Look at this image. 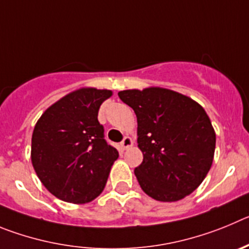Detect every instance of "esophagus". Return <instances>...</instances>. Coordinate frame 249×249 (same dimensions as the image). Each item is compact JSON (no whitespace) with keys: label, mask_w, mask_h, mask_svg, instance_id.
Wrapping results in <instances>:
<instances>
[{"label":"esophagus","mask_w":249,"mask_h":249,"mask_svg":"<svg viewBox=\"0 0 249 249\" xmlns=\"http://www.w3.org/2000/svg\"><path fill=\"white\" fill-rule=\"evenodd\" d=\"M131 145H133V140H131V138H129V136H125V138L123 139L122 142H120L122 150H126L127 147H130Z\"/></svg>","instance_id":"1"}]
</instances>
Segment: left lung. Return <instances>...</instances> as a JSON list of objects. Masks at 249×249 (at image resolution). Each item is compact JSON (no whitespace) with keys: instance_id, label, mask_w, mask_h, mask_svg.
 <instances>
[{"instance_id":"left-lung-1","label":"left lung","mask_w":249,"mask_h":249,"mask_svg":"<svg viewBox=\"0 0 249 249\" xmlns=\"http://www.w3.org/2000/svg\"><path fill=\"white\" fill-rule=\"evenodd\" d=\"M138 118L142 162L134 172L142 191L162 202L178 201L201 185L213 161L216 134L205 109L163 88L123 90Z\"/></svg>"}]
</instances>
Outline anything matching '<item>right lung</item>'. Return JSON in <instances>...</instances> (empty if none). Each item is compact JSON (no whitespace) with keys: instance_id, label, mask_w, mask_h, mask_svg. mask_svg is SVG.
I'll return each mask as SVG.
<instances>
[{"instance_id":"1","label":"right lung","mask_w":249,"mask_h":249,"mask_svg":"<svg viewBox=\"0 0 249 249\" xmlns=\"http://www.w3.org/2000/svg\"><path fill=\"white\" fill-rule=\"evenodd\" d=\"M110 90L83 88L49 107L32 134L33 167L59 200L87 203L99 196L119 152L104 139L98 111Z\"/></svg>"}]
</instances>
